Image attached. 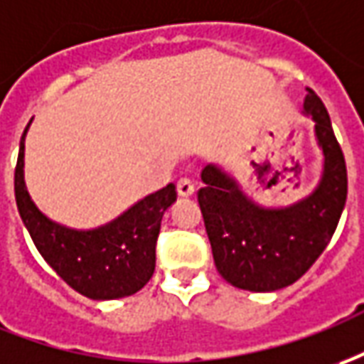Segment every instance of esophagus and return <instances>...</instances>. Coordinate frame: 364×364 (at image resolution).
Segmentation results:
<instances>
[{
    "instance_id": "esophagus-1",
    "label": "esophagus",
    "mask_w": 364,
    "mask_h": 364,
    "mask_svg": "<svg viewBox=\"0 0 364 364\" xmlns=\"http://www.w3.org/2000/svg\"><path fill=\"white\" fill-rule=\"evenodd\" d=\"M177 193H179V197H191L195 193V183L187 177H183L177 181Z\"/></svg>"
}]
</instances>
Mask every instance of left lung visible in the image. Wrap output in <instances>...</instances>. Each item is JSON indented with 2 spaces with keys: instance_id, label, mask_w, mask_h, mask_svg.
Wrapping results in <instances>:
<instances>
[{
  "instance_id": "left-lung-1",
  "label": "left lung",
  "mask_w": 364,
  "mask_h": 364,
  "mask_svg": "<svg viewBox=\"0 0 364 364\" xmlns=\"http://www.w3.org/2000/svg\"><path fill=\"white\" fill-rule=\"evenodd\" d=\"M305 115L315 121L323 175L315 191L287 207L251 201L217 165L201 173L197 199L217 271L237 289L269 293L295 283L317 261L337 229L347 201V165L331 117L313 89Z\"/></svg>"
}]
</instances>
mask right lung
Returning a JSON list of instances; mask_svg holds the SVG:
<instances>
[{"label":"right lung","instance_id":"right-lung-1","mask_svg":"<svg viewBox=\"0 0 364 364\" xmlns=\"http://www.w3.org/2000/svg\"><path fill=\"white\" fill-rule=\"evenodd\" d=\"M19 141L16 201L21 221L37 251L71 289L93 301H111L137 293L155 273V245L163 213L177 201L175 185L137 201L125 213L97 229L79 231L51 221L31 201L23 179L26 135Z\"/></svg>","mask_w":364,"mask_h":364}]
</instances>
